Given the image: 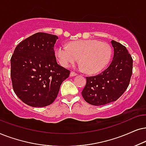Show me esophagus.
<instances>
[{
    "mask_svg": "<svg viewBox=\"0 0 146 146\" xmlns=\"http://www.w3.org/2000/svg\"><path fill=\"white\" fill-rule=\"evenodd\" d=\"M76 75H77V73H75L74 71H71V73H70V76H71V77L76 76Z\"/></svg>",
    "mask_w": 146,
    "mask_h": 146,
    "instance_id": "obj_1",
    "label": "esophagus"
}]
</instances>
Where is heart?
Here are the masks:
<instances>
[{
	"instance_id": "heart-1",
	"label": "heart",
	"mask_w": 146,
	"mask_h": 146,
	"mask_svg": "<svg viewBox=\"0 0 146 146\" xmlns=\"http://www.w3.org/2000/svg\"><path fill=\"white\" fill-rule=\"evenodd\" d=\"M57 56L65 67L81 59L85 71L94 74L102 71L109 63L111 48L109 44L98 40H81L71 42L68 46L61 44L57 48Z\"/></svg>"
}]
</instances>
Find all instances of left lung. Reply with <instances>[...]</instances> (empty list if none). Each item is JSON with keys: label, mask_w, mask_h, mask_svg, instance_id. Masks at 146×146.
Masks as SVG:
<instances>
[{"label": "left lung", "mask_w": 146, "mask_h": 146, "mask_svg": "<svg viewBox=\"0 0 146 146\" xmlns=\"http://www.w3.org/2000/svg\"><path fill=\"white\" fill-rule=\"evenodd\" d=\"M114 55L110 66L95 76L86 77L81 94L88 104L103 106L115 102L127 89L133 69V59L125 46L112 40Z\"/></svg>", "instance_id": "8db88e82"}]
</instances>
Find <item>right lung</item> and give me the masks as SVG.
Wrapping results in <instances>:
<instances>
[{
	"label": "right lung",
	"instance_id": "add662e5",
	"mask_svg": "<svg viewBox=\"0 0 146 146\" xmlns=\"http://www.w3.org/2000/svg\"><path fill=\"white\" fill-rule=\"evenodd\" d=\"M58 36L37 33L21 41L11 59V77L17 97L29 106L45 107L57 98L70 71L57 63Z\"/></svg>",
	"mask_w": 146,
	"mask_h": 146
}]
</instances>
